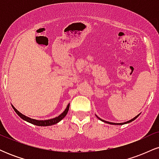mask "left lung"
I'll return each mask as SVG.
<instances>
[{"mask_svg":"<svg viewBox=\"0 0 159 159\" xmlns=\"http://www.w3.org/2000/svg\"><path fill=\"white\" fill-rule=\"evenodd\" d=\"M139 116V114L138 115V116H136L135 117H134L133 118V119H132L131 120H129V121H127V122H125V123H111V122H107V121H105V120H101L100 119V118H98V119L99 120H101L102 121H103V122H105V123H109V124H113V125H114V124H116V125H123V124H125V123H130V122H132V121H133V120H134L136 119L137 117H138V116Z\"/></svg>","mask_w":159,"mask_h":159,"instance_id":"8db88e82","label":"left lung"}]
</instances>
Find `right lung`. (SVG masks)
<instances>
[{
    "label": "right lung",
    "mask_w": 159,
    "mask_h": 159,
    "mask_svg": "<svg viewBox=\"0 0 159 159\" xmlns=\"http://www.w3.org/2000/svg\"><path fill=\"white\" fill-rule=\"evenodd\" d=\"M12 107H13V106H12ZM69 108V104L68 105H67L66 110L63 111V112L62 113L61 115H59L58 116H57V117L53 118V119H51V120H36L31 119V118H29V117H27V116H25V115L21 114L19 111H18L15 108V107H13L14 111H16V114L19 115V116L21 118V119L25 120V121L28 122V123L34 124V125H39V126H48V125H54V124L57 123L58 122H60L61 120H63V118L65 117L67 113H68Z\"/></svg>",
    "instance_id": "1"
}]
</instances>
